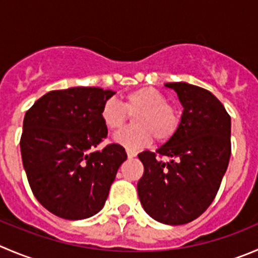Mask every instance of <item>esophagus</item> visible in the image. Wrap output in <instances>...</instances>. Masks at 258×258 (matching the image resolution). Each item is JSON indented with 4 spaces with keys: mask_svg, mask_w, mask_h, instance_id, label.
<instances>
[{
    "mask_svg": "<svg viewBox=\"0 0 258 258\" xmlns=\"http://www.w3.org/2000/svg\"><path fill=\"white\" fill-rule=\"evenodd\" d=\"M126 152H127V156H128L130 159H132V157H135L137 155V152L135 151V150H131V149H127Z\"/></svg>",
    "mask_w": 258,
    "mask_h": 258,
    "instance_id": "34e87169",
    "label": "esophagus"
}]
</instances>
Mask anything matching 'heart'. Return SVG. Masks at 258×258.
I'll return each instance as SVG.
<instances>
[{"label": "heart", "instance_id": "heart-1", "mask_svg": "<svg viewBox=\"0 0 258 258\" xmlns=\"http://www.w3.org/2000/svg\"><path fill=\"white\" fill-rule=\"evenodd\" d=\"M134 117L135 126L114 135V142L128 149H137L155 139L166 142L176 134L181 114L169 98L154 87H141L128 92L121 98L108 99L101 108V118L109 131L122 128Z\"/></svg>", "mask_w": 258, "mask_h": 258}]
</instances>
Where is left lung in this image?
Here are the masks:
<instances>
[{
  "label": "left lung",
  "instance_id": "left-lung-1",
  "mask_svg": "<svg viewBox=\"0 0 258 258\" xmlns=\"http://www.w3.org/2000/svg\"><path fill=\"white\" fill-rule=\"evenodd\" d=\"M165 87L184 107L181 121L166 144L139 154L144 175L137 191L150 217L179 226L202 216L216 198L231 157V116L207 89L184 82Z\"/></svg>",
  "mask_w": 258,
  "mask_h": 258
}]
</instances>
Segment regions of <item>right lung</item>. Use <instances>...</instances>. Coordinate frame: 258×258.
<instances>
[{"mask_svg":"<svg viewBox=\"0 0 258 258\" xmlns=\"http://www.w3.org/2000/svg\"><path fill=\"white\" fill-rule=\"evenodd\" d=\"M114 92L97 87L51 91L27 109L20 149L35 198L64 219L89 218L103 208L117 170L127 159L109 144L101 108Z\"/></svg>","mask_w":258,"mask_h":258,"instance_id":"add662e5","label":"right lung"}]
</instances>
